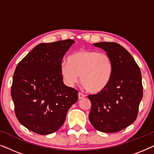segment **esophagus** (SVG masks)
I'll return each instance as SVG.
<instances>
[{
  "instance_id": "1",
  "label": "esophagus",
  "mask_w": 154,
  "mask_h": 154,
  "mask_svg": "<svg viewBox=\"0 0 154 154\" xmlns=\"http://www.w3.org/2000/svg\"><path fill=\"white\" fill-rule=\"evenodd\" d=\"M85 95L83 93H81V92H79V100H82V99H83L85 97Z\"/></svg>"
}]
</instances>
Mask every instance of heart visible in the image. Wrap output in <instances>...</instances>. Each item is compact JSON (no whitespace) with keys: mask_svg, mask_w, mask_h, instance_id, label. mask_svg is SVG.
<instances>
[{"mask_svg":"<svg viewBox=\"0 0 154 154\" xmlns=\"http://www.w3.org/2000/svg\"><path fill=\"white\" fill-rule=\"evenodd\" d=\"M113 62L106 52L80 50L68 58V63L61 65L60 72L68 85H73L81 76V83L88 92H102L110 83Z\"/></svg>","mask_w":154,"mask_h":154,"instance_id":"heart-1","label":"heart"}]
</instances>
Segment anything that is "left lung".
<instances>
[{
    "label": "left lung",
    "mask_w": 154,
    "mask_h": 154,
    "mask_svg": "<svg viewBox=\"0 0 154 154\" xmlns=\"http://www.w3.org/2000/svg\"><path fill=\"white\" fill-rule=\"evenodd\" d=\"M102 48L113 62V71L106 89L88 98L92 107L89 120L97 130L116 132L133 123L143 97L142 74L132 56L116 43L93 44Z\"/></svg>",
    "instance_id": "left-lung-1"
}]
</instances>
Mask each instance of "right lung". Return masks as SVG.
I'll return each instance as SVG.
<instances>
[{
  "label": "right lung",
  "instance_id": "right-lung-1",
  "mask_svg": "<svg viewBox=\"0 0 154 154\" xmlns=\"http://www.w3.org/2000/svg\"><path fill=\"white\" fill-rule=\"evenodd\" d=\"M74 43L68 39L40 43L16 67L11 88L14 112L31 131L53 133L77 102L78 91L64 85L60 72L63 57Z\"/></svg>",
  "mask_w": 154,
  "mask_h": 154
}]
</instances>
